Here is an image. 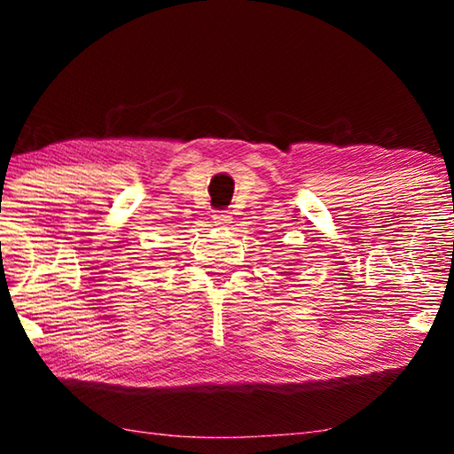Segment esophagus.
Returning <instances> with one entry per match:
<instances>
[{
    "mask_svg": "<svg viewBox=\"0 0 454 454\" xmlns=\"http://www.w3.org/2000/svg\"><path fill=\"white\" fill-rule=\"evenodd\" d=\"M212 218H214V224H216L218 228H228L230 224H232V216H230L228 212H216Z\"/></svg>",
    "mask_w": 454,
    "mask_h": 454,
    "instance_id": "esophagus-1",
    "label": "esophagus"
}]
</instances>
